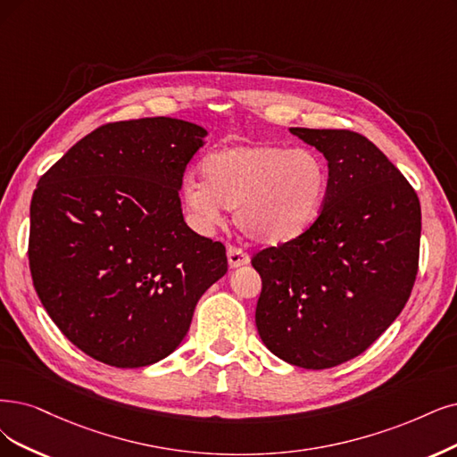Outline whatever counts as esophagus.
<instances>
[{
  "mask_svg": "<svg viewBox=\"0 0 457 457\" xmlns=\"http://www.w3.org/2000/svg\"><path fill=\"white\" fill-rule=\"evenodd\" d=\"M228 263L231 269H237L241 265H246L250 262V256L239 246H228Z\"/></svg>",
  "mask_w": 457,
  "mask_h": 457,
  "instance_id": "esophagus-1",
  "label": "esophagus"
}]
</instances>
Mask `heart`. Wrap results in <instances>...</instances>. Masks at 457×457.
Segmentation results:
<instances>
[{
	"instance_id": "b5f03b06",
	"label": "heart",
	"mask_w": 457,
	"mask_h": 457,
	"mask_svg": "<svg viewBox=\"0 0 457 457\" xmlns=\"http://www.w3.org/2000/svg\"><path fill=\"white\" fill-rule=\"evenodd\" d=\"M201 180L182 186V201L203 226L222 205L248 239L277 245L299 237L318 218L328 192L326 165L309 150L273 143L228 146L201 163Z\"/></svg>"
}]
</instances>
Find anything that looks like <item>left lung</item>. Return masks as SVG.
I'll return each instance as SVG.
<instances>
[{
  "mask_svg": "<svg viewBox=\"0 0 457 457\" xmlns=\"http://www.w3.org/2000/svg\"><path fill=\"white\" fill-rule=\"evenodd\" d=\"M322 152V211L299 237L256 252V326L275 356L329 369L360 356L407 305L418 275L421 209L409 180L363 135L290 128Z\"/></svg>",
  "mask_w": 457,
  "mask_h": 457,
  "instance_id": "8db88e82",
  "label": "left lung"
}]
</instances>
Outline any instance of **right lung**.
<instances>
[{
    "label": "right lung",
    "mask_w": 457,
    "mask_h": 457,
    "mask_svg": "<svg viewBox=\"0 0 457 457\" xmlns=\"http://www.w3.org/2000/svg\"><path fill=\"white\" fill-rule=\"evenodd\" d=\"M205 135L167 116L99 126L33 192V286L58 329L101 363L169 356L228 271L226 246L186 226L179 197Z\"/></svg>",
    "instance_id": "1"
}]
</instances>
